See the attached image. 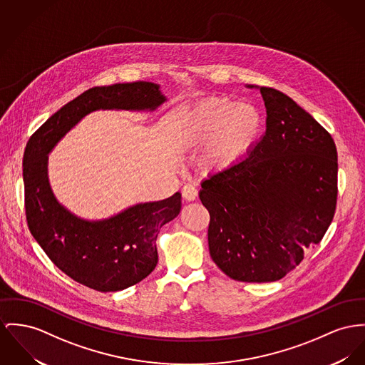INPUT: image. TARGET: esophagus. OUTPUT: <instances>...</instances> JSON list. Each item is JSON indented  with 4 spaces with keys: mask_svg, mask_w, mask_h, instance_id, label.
Wrapping results in <instances>:
<instances>
[{
    "mask_svg": "<svg viewBox=\"0 0 365 365\" xmlns=\"http://www.w3.org/2000/svg\"><path fill=\"white\" fill-rule=\"evenodd\" d=\"M182 197L187 200V202H192L196 197H197V190L195 188L194 185L191 184H187L184 185L182 188Z\"/></svg>",
    "mask_w": 365,
    "mask_h": 365,
    "instance_id": "esophagus-1",
    "label": "esophagus"
}]
</instances>
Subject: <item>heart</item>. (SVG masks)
Returning a JSON list of instances; mask_svg holds the SVG:
<instances>
[{"label": "heart", "instance_id": "b5f03b06", "mask_svg": "<svg viewBox=\"0 0 365 365\" xmlns=\"http://www.w3.org/2000/svg\"><path fill=\"white\" fill-rule=\"evenodd\" d=\"M260 112L249 103L215 98L196 105L180 128V143L200 146L202 166L209 171L234 169L260 137Z\"/></svg>", "mask_w": 365, "mask_h": 365}]
</instances>
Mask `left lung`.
Listing matches in <instances>:
<instances>
[{"label":"left lung","mask_w":365,"mask_h":365,"mask_svg":"<svg viewBox=\"0 0 365 365\" xmlns=\"http://www.w3.org/2000/svg\"><path fill=\"white\" fill-rule=\"evenodd\" d=\"M260 91L266 133L234 169L202 181L209 252L242 282H272L300 264L335 215L338 152L329 133L292 98Z\"/></svg>","instance_id":"left-lung-1"}]
</instances>
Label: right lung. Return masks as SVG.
<instances>
[{
	"instance_id": "1",
	"label": "right lung",
	"mask_w": 365,
	"mask_h": 365,
	"mask_svg": "<svg viewBox=\"0 0 365 365\" xmlns=\"http://www.w3.org/2000/svg\"><path fill=\"white\" fill-rule=\"evenodd\" d=\"M166 101L160 86L150 81L94 87L53 113L26 145L24 181L30 232L56 267L91 289L123 291L155 269L159 230L180 215L181 194L135 203L106 219H83L63 206L51 188L49 152L93 112H153Z\"/></svg>"
}]
</instances>
